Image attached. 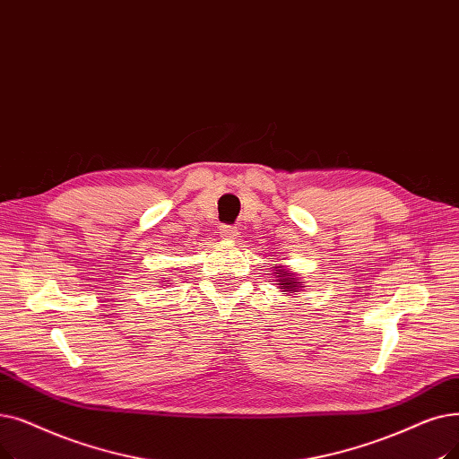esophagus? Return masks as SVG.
I'll return each mask as SVG.
<instances>
[{"label":"esophagus","mask_w":459,"mask_h":459,"mask_svg":"<svg viewBox=\"0 0 459 459\" xmlns=\"http://www.w3.org/2000/svg\"><path fill=\"white\" fill-rule=\"evenodd\" d=\"M219 234H221L223 240H236L238 229L232 227V225H221V227H219Z\"/></svg>","instance_id":"obj_1"}]
</instances>
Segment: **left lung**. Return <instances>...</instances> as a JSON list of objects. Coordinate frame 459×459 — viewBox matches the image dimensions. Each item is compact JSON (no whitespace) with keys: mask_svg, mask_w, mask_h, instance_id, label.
Segmentation results:
<instances>
[{"mask_svg":"<svg viewBox=\"0 0 459 459\" xmlns=\"http://www.w3.org/2000/svg\"><path fill=\"white\" fill-rule=\"evenodd\" d=\"M275 273H277L275 285H279V289H283V292H298V289H300L302 285L300 279H296L294 273H289L283 266H277Z\"/></svg>","mask_w":459,"mask_h":459,"instance_id":"obj_1","label":"left lung"}]
</instances>
